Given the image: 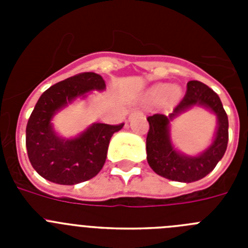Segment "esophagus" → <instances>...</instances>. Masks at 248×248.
Listing matches in <instances>:
<instances>
[{
	"label": "esophagus",
	"mask_w": 248,
	"mask_h": 248,
	"mask_svg": "<svg viewBox=\"0 0 248 248\" xmlns=\"http://www.w3.org/2000/svg\"><path fill=\"white\" fill-rule=\"evenodd\" d=\"M140 113V110H137V109H133V110L130 111V115H133V114H138Z\"/></svg>",
	"instance_id": "1"
}]
</instances>
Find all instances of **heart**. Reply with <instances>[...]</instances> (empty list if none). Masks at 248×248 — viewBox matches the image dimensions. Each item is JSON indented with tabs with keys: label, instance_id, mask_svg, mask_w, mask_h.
<instances>
[{
	"label": "heart",
	"instance_id": "heart-1",
	"mask_svg": "<svg viewBox=\"0 0 248 248\" xmlns=\"http://www.w3.org/2000/svg\"><path fill=\"white\" fill-rule=\"evenodd\" d=\"M155 94L159 95V97H163L165 94H168V97L170 98H174L176 95V91L174 88H169L168 85H159L155 88Z\"/></svg>",
	"mask_w": 248,
	"mask_h": 248
}]
</instances>
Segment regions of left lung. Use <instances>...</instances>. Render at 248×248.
Listing matches in <instances>:
<instances>
[{
	"label": "left lung",
	"instance_id": "8db88e82",
	"mask_svg": "<svg viewBox=\"0 0 248 248\" xmlns=\"http://www.w3.org/2000/svg\"><path fill=\"white\" fill-rule=\"evenodd\" d=\"M194 105H203L218 115L219 126L214 143L199 157H185L177 153L170 143L168 122L177 113ZM146 159L150 168L160 176L172 181L192 183L210 174L222 159L229 141V119L220 98L211 88L199 80H190L180 103L169 117L154 114L146 118Z\"/></svg>",
	"mask_w": 248,
	"mask_h": 248
}]
</instances>
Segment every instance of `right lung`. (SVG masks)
Returning a JSON list of instances; mask_svg holds the SVG:
<instances>
[{
    "label": "right lung",
    "instance_id": "1",
    "mask_svg": "<svg viewBox=\"0 0 248 248\" xmlns=\"http://www.w3.org/2000/svg\"><path fill=\"white\" fill-rule=\"evenodd\" d=\"M104 88L99 74L85 72L56 83L39 97L26 128V148L31 164L41 176L61 185H74L102 170L110 138L124 123H97L76 139L65 140L57 137L50 120L57 110L77 97Z\"/></svg>",
    "mask_w": 248,
    "mask_h": 248
}]
</instances>
